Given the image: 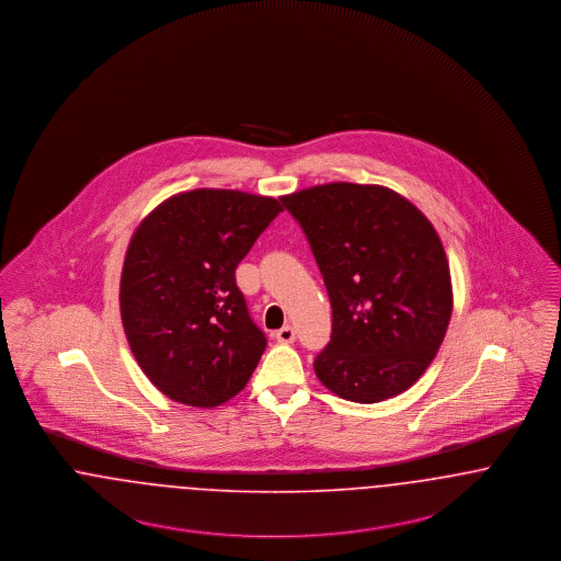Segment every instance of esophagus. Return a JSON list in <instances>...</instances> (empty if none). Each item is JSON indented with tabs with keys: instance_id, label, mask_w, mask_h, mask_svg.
I'll return each instance as SVG.
<instances>
[{
	"instance_id": "esophagus-1",
	"label": "esophagus",
	"mask_w": 561,
	"mask_h": 561,
	"mask_svg": "<svg viewBox=\"0 0 561 561\" xmlns=\"http://www.w3.org/2000/svg\"><path fill=\"white\" fill-rule=\"evenodd\" d=\"M274 337H276V342L293 343L295 342V329H293L291 324H287V327L278 329Z\"/></svg>"
}]
</instances>
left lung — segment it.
I'll use <instances>...</instances> for the list:
<instances>
[{"label":"left lung","instance_id":"left-lung-1","mask_svg":"<svg viewBox=\"0 0 561 561\" xmlns=\"http://www.w3.org/2000/svg\"><path fill=\"white\" fill-rule=\"evenodd\" d=\"M310 241L331 308L320 383L375 404L427 370L453 314L446 251L409 198L379 184L331 182L280 196Z\"/></svg>","mask_w":561,"mask_h":561}]
</instances>
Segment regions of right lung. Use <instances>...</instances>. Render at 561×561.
Instances as JSON below:
<instances>
[{
	"label": "right lung",
	"instance_id": "right-lung-1",
	"mask_svg": "<svg viewBox=\"0 0 561 561\" xmlns=\"http://www.w3.org/2000/svg\"><path fill=\"white\" fill-rule=\"evenodd\" d=\"M283 211L272 196L196 188L165 198L134 230L123 260V331L150 383L214 409L243 390L266 337L234 270Z\"/></svg>",
	"mask_w": 561,
	"mask_h": 561
}]
</instances>
